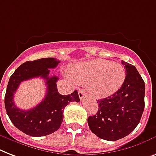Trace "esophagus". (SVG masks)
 <instances>
[{"instance_id": "esophagus-1", "label": "esophagus", "mask_w": 156, "mask_h": 156, "mask_svg": "<svg viewBox=\"0 0 156 156\" xmlns=\"http://www.w3.org/2000/svg\"><path fill=\"white\" fill-rule=\"evenodd\" d=\"M85 95H86V93H85L84 90L80 89L78 90V96H79V98H80L81 100H82L84 98Z\"/></svg>"}]
</instances>
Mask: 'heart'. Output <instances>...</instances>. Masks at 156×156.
Wrapping results in <instances>:
<instances>
[{"instance_id":"heart-1","label":"heart","mask_w":156,"mask_h":156,"mask_svg":"<svg viewBox=\"0 0 156 156\" xmlns=\"http://www.w3.org/2000/svg\"><path fill=\"white\" fill-rule=\"evenodd\" d=\"M70 76L78 83L88 84L90 94L101 98L113 94L122 87L126 72L119 63L94 59L73 66Z\"/></svg>"}]
</instances>
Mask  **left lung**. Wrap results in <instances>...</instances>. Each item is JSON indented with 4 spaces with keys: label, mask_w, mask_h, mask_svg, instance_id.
Instances as JSON below:
<instances>
[{
    "label": "left lung",
    "mask_w": 156,
    "mask_h": 156,
    "mask_svg": "<svg viewBox=\"0 0 156 156\" xmlns=\"http://www.w3.org/2000/svg\"><path fill=\"white\" fill-rule=\"evenodd\" d=\"M126 78L120 89L98 100L97 114L87 119L98 137L116 141L128 135L140 123L144 110L145 83L134 66L122 61Z\"/></svg>",
    "instance_id": "1"
}]
</instances>
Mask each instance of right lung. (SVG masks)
I'll list each match as a JSON object with an SVG mask.
<instances>
[{"mask_svg":"<svg viewBox=\"0 0 156 156\" xmlns=\"http://www.w3.org/2000/svg\"><path fill=\"white\" fill-rule=\"evenodd\" d=\"M59 62L54 58L25 62L10 77L5 96L6 112L13 125L26 135L38 137L58 131L63 121L64 108L69 102L80 101L77 90L68 95L60 94L57 88L58 78L49 76V69L57 67ZM34 77H41L46 81V97L34 108L21 110L15 105L14 93L21 81Z\"/></svg>","mask_w":156,"mask_h":156,"instance_id":"1","label":"right lung"}]
</instances>
